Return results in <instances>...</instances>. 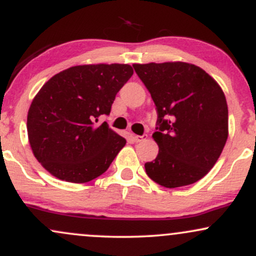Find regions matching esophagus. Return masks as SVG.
Here are the masks:
<instances>
[{
    "instance_id": "esophagus-1",
    "label": "esophagus",
    "mask_w": 256,
    "mask_h": 256,
    "mask_svg": "<svg viewBox=\"0 0 256 256\" xmlns=\"http://www.w3.org/2000/svg\"><path fill=\"white\" fill-rule=\"evenodd\" d=\"M134 142H142V140H144L146 138V134H143V136H138V134H134Z\"/></svg>"
}]
</instances>
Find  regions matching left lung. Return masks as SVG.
I'll return each instance as SVG.
<instances>
[{
	"instance_id": "1",
	"label": "left lung",
	"mask_w": 256,
	"mask_h": 256,
	"mask_svg": "<svg viewBox=\"0 0 256 256\" xmlns=\"http://www.w3.org/2000/svg\"><path fill=\"white\" fill-rule=\"evenodd\" d=\"M156 106L158 146L146 172L165 188L190 185L216 165L228 140V112L222 88L208 73L186 62L134 64Z\"/></svg>"
}]
</instances>
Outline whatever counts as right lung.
Returning <instances> with one entry per match:
<instances>
[{
	"label": "right lung",
	"instance_id": "right-lung-1",
	"mask_svg": "<svg viewBox=\"0 0 256 256\" xmlns=\"http://www.w3.org/2000/svg\"><path fill=\"white\" fill-rule=\"evenodd\" d=\"M134 70L130 64H83L52 77L28 114L34 158L54 177L86 183L104 173L126 140L98 118L110 116L116 95Z\"/></svg>",
	"mask_w": 256,
	"mask_h": 256
}]
</instances>
